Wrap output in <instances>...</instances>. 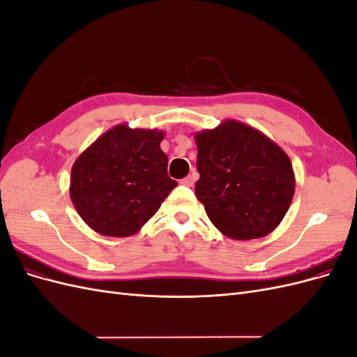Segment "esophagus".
<instances>
[{"label":"esophagus","mask_w":357,"mask_h":357,"mask_svg":"<svg viewBox=\"0 0 357 357\" xmlns=\"http://www.w3.org/2000/svg\"><path fill=\"white\" fill-rule=\"evenodd\" d=\"M195 180H197V172H192V174H189L188 177H185L181 180V185H185V186H192L193 183H195Z\"/></svg>","instance_id":"1"}]
</instances>
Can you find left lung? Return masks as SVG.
Instances as JSON below:
<instances>
[{
  "label": "left lung",
  "mask_w": 357,
  "mask_h": 357,
  "mask_svg": "<svg viewBox=\"0 0 357 357\" xmlns=\"http://www.w3.org/2000/svg\"><path fill=\"white\" fill-rule=\"evenodd\" d=\"M195 142V195L211 223L232 240H256L273 232L295 193V172L284 150L232 119L197 132Z\"/></svg>",
  "instance_id": "1"
}]
</instances>
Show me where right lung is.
Instances as JSON below:
<instances>
[{
    "instance_id": "1",
    "label": "right lung",
    "mask_w": 357,
    "mask_h": 357,
    "mask_svg": "<svg viewBox=\"0 0 357 357\" xmlns=\"http://www.w3.org/2000/svg\"><path fill=\"white\" fill-rule=\"evenodd\" d=\"M158 129L116 125L75 159L70 198L83 222L105 236L137 234L177 186Z\"/></svg>"
}]
</instances>
